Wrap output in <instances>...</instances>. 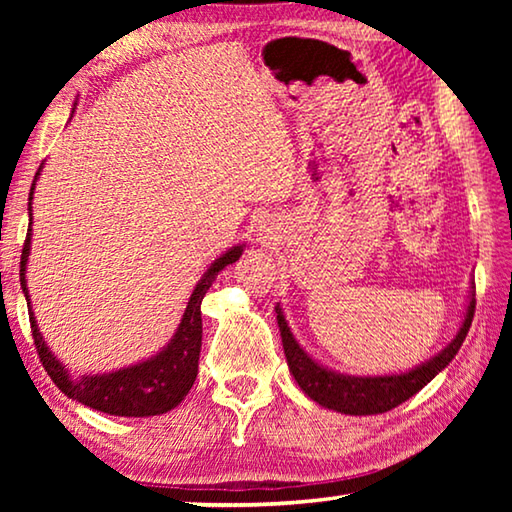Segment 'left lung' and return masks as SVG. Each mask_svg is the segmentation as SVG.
I'll return each instance as SVG.
<instances>
[{
    "label": "left lung",
    "mask_w": 512,
    "mask_h": 512,
    "mask_svg": "<svg viewBox=\"0 0 512 512\" xmlns=\"http://www.w3.org/2000/svg\"><path fill=\"white\" fill-rule=\"evenodd\" d=\"M474 293L470 296V305L465 309V318L458 327L456 336L445 350H440L436 357L420 363L402 375H384V377H352L341 375L325 366H320L309 354L300 348L298 341L293 339L287 318H284L280 305L275 307L277 327L282 334V348L287 354V363L293 379L298 381L302 393L311 397L316 404L325 409L339 411L345 415H377L386 413L409 400L415 393L429 384L440 370L449 366V361L461 350L467 332H470L474 318Z\"/></svg>",
    "instance_id": "obj_1"
}]
</instances>
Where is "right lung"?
<instances>
[{
  "instance_id": "add662e5",
  "label": "right lung",
  "mask_w": 512,
  "mask_h": 512,
  "mask_svg": "<svg viewBox=\"0 0 512 512\" xmlns=\"http://www.w3.org/2000/svg\"><path fill=\"white\" fill-rule=\"evenodd\" d=\"M42 169V167H40ZM40 169L36 173V180L40 176ZM36 180H33L29 201H33V189H36ZM31 214V203H29ZM31 250V225L27 232V241L22 248V262H20V284L27 298L29 307V320L33 343H36L38 357L42 361V368L47 375L54 379V384L63 391L67 397L90 406L94 411L108 413V415H121V418H149V415H160L185 400L189 388L194 386L198 375V357H201V339H203V320H201V302L205 298L207 289L212 287L225 266L237 262L244 253V246H232L228 253L221 255L216 262L207 268L205 275L198 280L192 291V298L187 302V309L183 320L173 334V339L162 348L155 357L146 359L135 366L119 368L112 372H103V375H83L72 377L65 370L54 354L49 352L45 339H42L40 329L36 325V316L31 311L29 289H27V259Z\"/></svg>"
}]
</instances>
